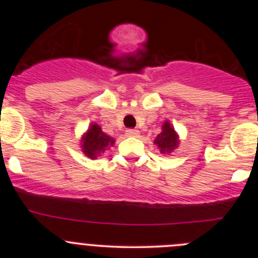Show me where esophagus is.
<instances>
[{
	"label": "esophagus",
	"mask_w": 258,
	"mask_h": 258,
	"mask_svg": "<svg viewBox=\"0 0 258 258\" xmlns=\"http://www.w3.org/2000/svg\"><path fill=\"white\" fill-rule=\"evenodd\" d=\"M126 135L128 137H137L140 135V131L136 128H128L126 130Z\"/></svg>",
	"instance_id": "34e87169"
}]
</instances>
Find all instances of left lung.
I'll return each mask as SVG.
<instances>
[{
    "instance_id": "8db88e82",
    "label": "left lung",
    "mask_w": 258,
    "mask_h": 258,
    "mask_svg": "<svg viewBox=\"0 0 258 258\" xmlns=\"http://www.w3.org/2000/svg\"><path fill=\"white\" fill-rule=\"evenodd\" d=\"M155 144L160 148L161 153H171L178 146L177 135L168 121L163 123L162 132L156 137Z\"/></svg>"
}]
</instances>
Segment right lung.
<instances>
[{"label":"right lung","instance_id":"right-lung-1","mask_svg":"<svg viewBox=\"0 0 258 258\" xmlns=\"http://www.w3.org/2000/svg\"><path fill=\"white\" fill-rule=\"evenodd\" d=\"M113 144L114 140L112 137L107 136L98 124L93 123L91 124L87 134L83 136L82 150L87 157L96 158L101 153L105 152L108 146H112Z\"/></svg>","mask_w":258,"mask_h":258}]
</instances>
